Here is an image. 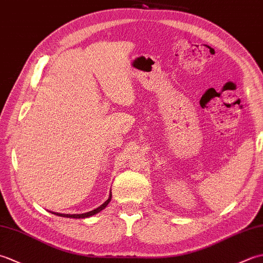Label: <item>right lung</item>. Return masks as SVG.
<instances>
[{"mask_svg": "<svg viewBox=\"0 0 263 263\" xmlns=\"http://www.w3.org/2000/svg\"><path fill=\"white\" fill-rule=\"evenodd\" d=\"M110 199H111V192H110V194H109V197H108V199L105 201V202L100 205V206H98V208H96V209H93L92 211H89V212H86V214H73V215H70V214H60V212H52V214H54V215H57V216H60V217H66V218H78V219H80V218H88V217H90V216H93V215H96V214H98V212H100L102 211L103 209H105L106 206H107V204L109 203V201H110Z\"/></svg>", "mask_w": 263, "mask_h": 263, "instance_id": "obj_1", "label": "right lung"}]
</instances>
